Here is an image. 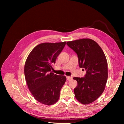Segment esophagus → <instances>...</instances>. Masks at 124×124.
<instances>
[{"label": "esophagus", "mask_w": 124, "mask_h": 124, "mask_svg": "<svg viewBox=\"0 0 124 124\" xmlns=\"http://www.w3.org/2000/svg\"><path fill=\"white\" fill-rule=\"evenodd\" d=\"M72 79V77H70V76H67V79L68 80H70Z\"/></svg>", "instance_id": "esophagus-1"}]
</instances>
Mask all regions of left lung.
Returning a JSON list of instances; mask_svg holds the SVG:
<instances>
[{
  "label": "left lung",
  "mask_w": 124,
  "mask_h": 124,
  "mask_svg": "<svg viewBox=\"0 0 124 124\" xmlns=\"http://www.w3.org/2000/svg\"><path fill=\"white\" fill-rule=\"evenodd\" d=\"M76 54L79 66L86 70L84 77H74L77 86L74 89L76 98L81 103L88 104L99 97L107 81L108 63L103 51L90 39H81L67 43Z\"/></svg>",
  "instance_id": "1"
}]
</instances>
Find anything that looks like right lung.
I'll return each instance as SVG.
<instances>
[{"instance_id": "1", "label": "right lung", "mask_w": 124, "mask_h": 124, "mask_svg": "<svg viewBox=\"0 0 124 124\" xmlns=\"http://www.w3.org/2000/svg\"><path fill=\"white\" fill-rule=\"evenodd\" d=\"M66 42L42 43L36 46L28 56L24 65L26 82L35 99L45 105H52L60 97L66 77L51 70Z\"/></svg>"}]
</instances>
